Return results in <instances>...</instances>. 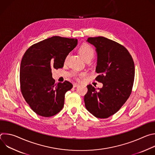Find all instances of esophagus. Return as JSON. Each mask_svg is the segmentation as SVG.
I'll list each match as a JSON object with an SVG mask.
<instances>
[{"label":"esophagus","mask_w":155,"mask_h":155,"mask_svg":"<svg viewBox=\"0 0 155 155\" xmlns=\"http://www.w3.org/2000/svg\"><path fill=\"white\" fill-rule=\"evenodd\" d=\"M78 86H79V84H78V83H74V87H77Z\"/></svg>","instance_id":"34e87169"}]
</instances>
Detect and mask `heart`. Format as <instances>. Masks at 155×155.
Returning <instances> with one entry per match:
<instances>
[{"label":"heart","instance_id":"1","mask_svg":"<svg viewBox=\"0 0 155 155\" xmlns=\"http://www.w3.org/2000/svg\"><path fill=\"white\" fill-rule=\"evenodd\" d=\"M79 53L82 58L86 60L87 59H92L94 55V48L87 43H83L80 46L79 48ZM84 73L79 74L80 77L83 76Z\"/></svg>","mask_w":155,"mask_h":155}]
</instances>
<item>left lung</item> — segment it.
<instances>
[{
	"label": "left lung",
	"mask_w": 155,
	"mask_h": 155,
	"mask_svg": "<svg viewBox=\"0 0 155 155\" xmlns=\"http://www.w3.org/2000/svg\"><path fill=\"white\" fill-rule=\"evenodd\" d=\"M87 41L96 47L97 54L96 80L103 84L100 89L87 86L84 97L86 109L98 118H107L117 113L130 95L135 67L133 59L121 44L104 37H89Z\"/></svg>",
	"instance_id": "left-lung-1"
}]
</instances>
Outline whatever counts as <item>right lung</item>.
Wrapping results in <instances>:
<instances>
[{
	"label": "right lung",
	"mask_w": 155,
	"mask_h": 155,
	"mask_svg": "<svg viewBox=\"0 0 155 155\" xmlns=\"http://www.w3.org/2000/svg\"><path fill=\"white\" fill-rule=\"evenodd\" d=\"M77 39L53 36L29 47L20 65V87L25 101L37 115L53 117L62 109L65 94L72 84L55 83L52 69L63 68L65 59L77 45Z\"/></svg>",
	"instance_id": "right-lung-1"
}]
</instances>
